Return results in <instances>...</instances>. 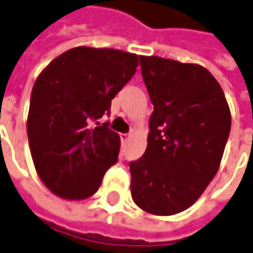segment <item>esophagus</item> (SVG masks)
I'll use <instances>...</instances> for the list:
<instances>
[{"label": "esophagus", "mask_w": 253, "mask_h": 253, "mask_svg": "<svg viewBox=\"0 0 253 253\" xmlns=\"http://www.w3.org/2000/svg\"><path fill=\"white\" fill-rule=\"evenodd\" d=\"M120 138H121V142H128L130 138L129 133H120Z\"/></svg>", "instance_id": "34e87169"}]
</instances>
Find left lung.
<instances>
[{"label": "left lung", "mask_w": 253, "mask_h": 253, "mask_svg": "<svg viewBox=\"0 0 253 253\" xmlns=\"http://www.w3.org/2000/svg\"><path fill=\"white\" fill-rule=\"evenodd\" d=\"M153 103L145 154L129 163L142 210L171 216L192 206L216 175L231 128L224 91L206 68L139 57Z\"/></svg>", "instance_id": "obj_1"}]
</instances>
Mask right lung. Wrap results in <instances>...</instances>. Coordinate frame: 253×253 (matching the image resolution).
<instances>
[{"instance_id": "add662e5", "label": "right lung", "mask_w": 253, "mask_h": 253, "mask_svg": "<svg viewBox=\"0 0 253 253\" xmlns=\"http://www.w3.org/2000/svg\"><path fill=\"white\" fill-rule=\"evenodd\" d=\"M136 54L75 47L62 52L36 79L28 115V139L36 171L59 198L81 201L94 194L117 163L121 139L108 123L111 100L136 72Z\"/></svg>"}]
</instances>
